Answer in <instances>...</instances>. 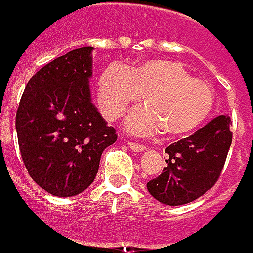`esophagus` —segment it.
I'll list each match as a JSON object with an SVG mask.
<instances>
[{"instance_id": "34e87169", "label": "esophagus", "mask_w": 253, "mask_h": 253, "mask_svg": "<svg viewBox=\"0 0 253 253\" xmlns=\"http://www.w3.org/2000/svg\"><path fill=\"white\" fill-rule=\"evenodd\" d=\"M128 146L132 152H143L146 149L145 145H141V143H136V142H128Z\"/></svg>"}]
</instances>
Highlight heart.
<instances>
[{"label":"heart","mask_w":253,"mask_h":253,"mask_svg":"<svg viewBox=\"0 0 253 253\" xmlns=\"http://www.w3.org/2000/svg\"><path fill=\"white\" fill-rule=\"evenodd\" d=\"M125 128L135 135L168 136L196 131L211 115L215 91L206 80L194 77L186 66L170 59H148L126 67L110 66L98 76L97 102L105 120L115 121L132 104Z\"/></svg>","instance_id":"obj_1"}]
</instances>
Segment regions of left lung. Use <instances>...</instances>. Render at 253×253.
<instances>
[{"mask_svg":"<svg viewBox=\"0 0 253 253\" xmlns=\"http://www.w3.org/2000/svg\"><path fill=\"white\" fill-rule=\"evenodd\" d=\"M231 118L219 115L165 152L168 166L148 181V191L168 206H181L201 197L218 180L232 142Z\"/></svg>","mask_w":253,"mask_h":253,"instance_id":"obj_1","label":"left lung"}]
</instances>
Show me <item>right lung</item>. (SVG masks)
Listing matches in <instances>:
<instances>
[{
  "label": "right lung",
  "instance_id": "right-lung-1",
  "mask_svg": "<svg viewBox=\"0 0 253 253\" xmlns=\"http://www.w3.org/2000/svg\"><path fill=\"white\" fill-rule=\"evenodd\" d=\"M92 47H80L43 66L28 82L16 111L22 161L34 181L57 197L91 184L102 151L117 141L91 102Z\"/></svg>",
  "mask_w": 253,
  "mask_h": 253
}]
</instances>
